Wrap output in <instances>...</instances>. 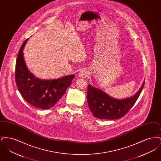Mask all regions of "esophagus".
Segmentation results:
<instances>
[{"label":"esophagus","instance_id":"1","mask_svg":"<svg viewBox=\"0 0 161 161\" xmlns=\"http://www.w3.org/2000/svg\"><path fill=\"white\" fill-rule=\"evenodd\" d=\"M89 75V72L86 69H82L78 73V76L80 78H85Z\"/></svg>","mask_w":161,"mask_h":161}]
</instances>
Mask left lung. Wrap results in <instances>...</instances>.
Wrapping results in <instances>:
<instances>
[{"label":"left lung","instance_id":"1","mask_svg":"<svg viewBox=\"0 0 161 161\" xmlns=\"http://www.w3.org/2000/svg\"><path fill=\"white\" fill-rule=\"evenodd\" d=\"M145 81L139 90L132 97L116 99L92 85H87V101L93 115L98 119H116L125 115L133 106L142 91Z\"/></svg>","mask_w":161,"mask_h":161}]
</instances>
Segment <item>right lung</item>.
Instances as JSON below:
<instances>
[{
	"label": "right lung",
	"mask_w": 161,
	"mask_h": 161,
	"mask_svg": "<svg viewBox=\"0 0 161 161\" xmlns=\"http://www.w3.org/2000/svg\"><path fill=\"white\" fill-rule=\"evenodd\" d=\"M28 38L21 46L15 64V83L18 90L31 105L41 109L54 107L72 83L74 75L54 79L42 80L28 70L23 57V50Z\"/></svg>",
	"instance_id": "1"
}]
</instances>
